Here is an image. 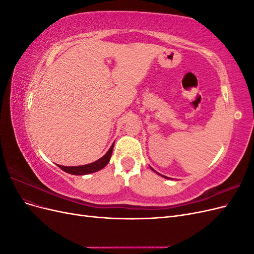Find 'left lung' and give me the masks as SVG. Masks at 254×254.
Instances as JSON below:
<instances>
[{
  "mask_svg": "<svg viewBox=\"0 0 254 254\" xmlns=\"http://www.w3.org/2000/svg\"><path fill=\"white\" fill-rule=\"evenodd\" d=\"M150 168H151V167H150ZM151 170H152V168H151ZM152 171H153V170H152ZM153 172H156V171H153ZM156 173H157V172H156ZM157 174H158V175H160L159 173H157ZM162 177H164V178H166V179H170V178H167V177H165V176H162Z\"/></svg>",
  "mask_w": 254,
  "mask_h": 254,
  "instance_id": "8db88e82",
  "label": "left lung"
}]
</instances>
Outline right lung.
Listing matches in <instances>:
<instances>
[{
	"mask_svg": "<svg viewBox=\"0 0 254 254\" xmlns=\"http://www.w3.org/2000/svg\"><path fill=\"white\" fill-rule=\"evenodd\" d=\"M113 145L110 147V149L107 151L106 155L104 157H102L101 159H98L97 161L93 163H90L87 165H80V166H63V165H58V167H60L61 170L65 173H68L71 175H88V174H92L101 171L102 168H104L107 164L109 163L110 158H111V153L113 150Z\"/></svg>",
	"mask_w": 254,
	"mask_h": 254,
	"instance_id": "add662e5",
	"label": "right lung"
}]
</instances>
